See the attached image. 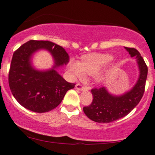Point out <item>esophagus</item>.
<instances>
[{
  "label": "esophagus",
  "mask_w": 155,
  "mask_h": 155,
  "mask_svg": "<svg viewBox=\"0 0 155 155\" xmlns=\"http://www.w3.org/2000/svg\"><path fill=\"white\" fill-rule=\"evenodd\" d=\"M76 90H80V91H84V90H87V87H84L83 85H81V84H77L76 85Z\"/></svg>",
  "instance_id": "1"
}]
</instances>
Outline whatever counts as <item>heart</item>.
I'll return each instance as SVG.
<instances>
[{
	"label": "heart",
	"mask_w": 155,
	"mask_h": 155,
	"mask_svg": "<svg viewBox=\"0 0 155 155\" xmlns=\"http://www.w3.org/2000/svg\"><path fill=\"white\" fill-rule=\"evenodd\" d=\"M114 60V57L109 54L93 53L84 55L81 62L71 61L69 63V70L74 77H81L84 74H97L101 69L109 64ZM104 75L98 74L95 77L97 82L101 83L104 81Z\"/></svg>",
	"instance_id": "b5f03b06"
}]
</instances>
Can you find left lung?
Listing matches in <instances>:
<instances>
[{
	"mask_svg": "<svg viewBox=\"0 0 155 155\" xmlns=\"http://www.w3.org/2000/svg\"><path fill=\"white\" fill-rule=\"evenodd\" d=\"M130 55L135 57L139 69V76L134 86L129 91L120 95L110 93L106 87L94 88L91 90L92 104L83 108L89 119L100 123H109L127 115L134 108L144 93L148 68L143 58L137 49L124 47Z\"/></svg>",
	"mask_w": 155,
	"mask_h": 155,
	"instance_id": "obj_1",
	"label": "left lung"
}]
</instances>
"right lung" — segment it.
<instances>
[{
	"label": "right lung",
	"instance_id": "right-lung-1",
	"mask_svg": "<svg viewBox=\"0 0 155 155\" xmlns=\"http://www.w3.org/2000/svg\"><path fill=\"white\" fill-rule=\"evenodd\" d=\"M41 49L53 56L54 65L44 71L35 69L31 58ZM69 57L65 49L49 41L31 40L15 51L11 63L8 84L12 95L21 106L30 111L44 113L54 109L75 84L65 81L57 71L66 65Z\"/></svg>",
	"mask_w": 155,
	"mask_h": 155
}]
</instances>
